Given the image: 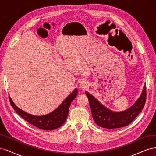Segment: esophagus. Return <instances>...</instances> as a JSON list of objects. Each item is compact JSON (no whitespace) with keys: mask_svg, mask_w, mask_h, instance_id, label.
I'll return each instance as SVG.
<instances>
[{"mask_svg":"<svg viewBox=\"0 0 156 156\" xmlns=\"http://www.w3.org/2000/svg\"><path fill=\"white\" fill-rule=\"evenodd\" d=\"M87 83L86 82V81H82L80 83V87L83 89H85L87 88Z\"/></svg>","mask_w":156,"mask_h":156,"instance_id":"34e87169","label":"esophagus"}]
</instances>
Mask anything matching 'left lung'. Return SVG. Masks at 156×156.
I'll return each mask as SVG.
<instances>
[{
	"label": "left lung",
	"mask_w": 156,
	"mask_h": 156,
	"mask_svg": "<svg viewBox=\"0 0 156 156\" xmlns=\"http://www.w3.org/2000/svg\"><path fill=\"white\" fill-rule=\"evenodd\" d=\"M89 99L93 118L95 123L104 128L113 129L126 126L137 117L143 109L147 100V89L144 85L140 98L131 108L122 112H113L105 108L89 93L85 92Z\"/></svg>",
	"instance_id": "obj_1"
}]
</instances>
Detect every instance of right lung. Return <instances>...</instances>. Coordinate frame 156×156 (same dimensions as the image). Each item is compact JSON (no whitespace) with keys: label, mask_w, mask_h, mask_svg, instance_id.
<instances>
[{"label":"right lung","mask_w":156,"mask_h":156,"mask_svg":"<svg viewBox=\"0 0 156 156\" xmlns=\"http://www.w3.org/2000/svg\"><path fill=\"white\" fill-rule=\"evenodd\" d=\"M78 93L77 89L65 99L63 103L54 112L43 116H35L23 111L17 108L13 102L10 97H9V102L16 112L26 121L34 125L39 129L43 130H53L62 126L67 119L69 113V107L71 102L76 97Z\"/></svg>","instance_id":"obj_1"}]
</instances>
